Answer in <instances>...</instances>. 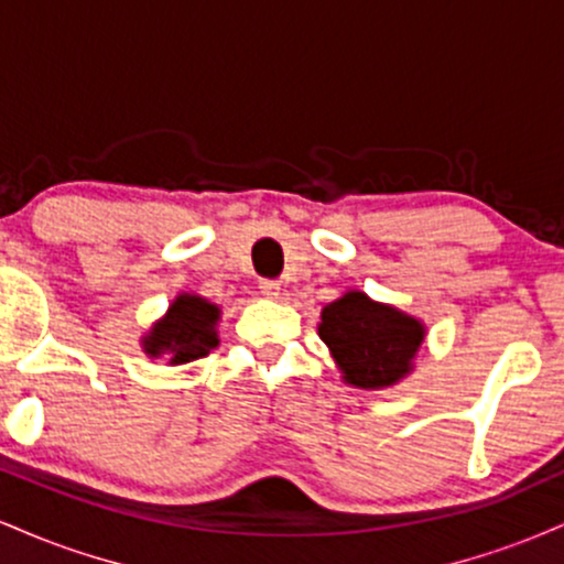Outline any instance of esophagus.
<instances>
[{"instance_id":"34e87169","label":"esophagus","mask_w":564,"mask_h":564,"mask_svg":"<svg viewBox=\"0 0 564 564\" xmlns=\"http://www.w3.org/2000/svg\"><path fill=\"white\" fill-rule=\"evenodd\" d=\"M260 291H262V296H268V300H278V296H281V283L260 281Z\"/></svg>"}]
</instances>
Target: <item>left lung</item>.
Segmentation results:
<instances>
[{
	"label": "left lung",
	"instance_id": "8db88e82",
	"mask_svg": "<svg viewBox=\"0 0 564 564\" xmlns=\"http://www.w3.org/2000/svg\"><path fill=\"white\" fill-rule=\"evenodd\" d=\"M318 334L347 384L384 390L411 373L424 341V323L392 304L373 302L364 291H347L323 307Z\"/></svg>",
	"mask_w": 564,
	"mask_h": 564
}]
</instances>
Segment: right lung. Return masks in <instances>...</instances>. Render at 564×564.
<instances>
[{
  "label": "right lung",
  "mask_w": 564,
  "mask_h": 564,
  "mask_svg": "<svg viewBox=\"0 0 564 564\" xmlns=\"http://www.w3.org/2000/svg\"><path fill=\"white\" fill-rule=\"evenodd\" d=\"M219 307L196 294H180L166 315L142 336V349L151 358L166 355L170 366H183L204 358L217 347Z\"/></svg>",
  "instance_id": "obj_1"
}]
</instances>
